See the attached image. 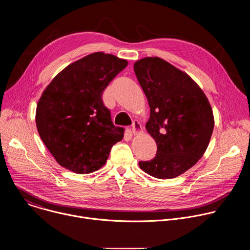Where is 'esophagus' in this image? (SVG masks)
<instances>
[{
	"label": "esophagus",
	"instance_id": "34e87169",
	"mask_svg": "<svg viewBox=\"0 0 250 250\" xmlns=\"http://www.w3.org/2000/svg\"><path fill=\"white\" fill-rule=\"evenodd\" d=\"M131 130H132V133H133L134 135L139 134V133H141L142 131H144V129H142V125H140V123H139L138 121H134V122H133Z\"/></svg>",
	"mask_w": 250,
	"mask_h": 250
}]
</instances>
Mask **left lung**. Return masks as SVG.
Returning <instances> with one entry per match:
<instances>
[{
    "label": "left lung",
    "mask_w": 250,
    "mask_h": 250,
    "mask_svg": "<svg viewBox=\"0 0 250 250\" xmlns=\"http://www.w3.org/2000/svg\"><path fill=\"white\" fill-rule=\"evenodd\" d=\"M150 106L147 132L157 152L139 167L158 179H171L193 167L205 153L215 125L211 106L199 85L185 72L159 57L133 65Z\"/></svg>",
    "instance_id": "1"
}]
</instances>
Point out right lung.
<instances>
[{
    "label": "right lung",
    "instance_id": "right-lung-1",
    "mask_svg": "<svg viewBox=\"0 0 250 250\" xmlns=\"http://www.w3.org/2000/svg\"><path fill=\"white\" fill-rule=\"evenodd\" d=\"M127 66L125 59L95 52L64 68L43 91L35 123L43 144L62 167L78 174L99 170L124 137L102 95Z\"/></svg>",
    "mask_w": 250,
    "mask_h": 250
}]
</instances>
